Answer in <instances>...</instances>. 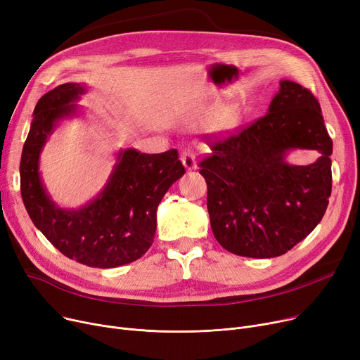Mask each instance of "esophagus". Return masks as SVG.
Returning a JSON list of instances; mask_svg holds the SVG:
<instances>
[{
  "instance_id": "1",
  "label": "esophagus",
  "mask_w": 360,
  "mask_h": 360,
  "mask_svg": "<svg viewBox=\"0 0 360 360\" xmlns=\"http://www.w3.org/2000/svg\"><path fill=\"white\" fill-rule=\"evenodd\" d=\"M181 162L187 169H193L196 167V155L195 152L189 148H186L181 150Z\"/></svg>"
}]
</instances>
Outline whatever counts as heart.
<instances>
[{
  "label": "heart",
  "mask_w": 360,
  "mask_h": 360,
  "mask_svg": "<svg viewBox=\"0 0 360 360\" xmlns=\"http://www.w3.org/2000/svg\"><path fill=\"white\" fill-rule=\"evenodd\" d=\"M208 118H212V114H211V115H210V117H208Z\"/></svg>",
  "instance_id": "1"
}]
</instances>
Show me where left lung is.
Here are the masks:
<instances>
[{
    "mask_svg": "<svg viewBox=\"0 0 360 360\" xmlns=\"http://www.w3.org/2000/svg\"><path fill=\"white\" fill-rule=\"evenodd\" d=\"M199 161L207 207L218 243L248 258H276L295 248L322 219L331 196L333 141L318 99L283 80L268 114L212 134ZM315 148L309 166H290V148Z\"/></svg>",
    "mask_w": 360,
    "mask_h": 360,
    "instance_id": "8db88e82",
    "label": "left lung"
}]
</instances>
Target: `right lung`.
Wrapping results in <instances>:
<instances>
[{"label": "right lung", "instance_id": "add662e5", "mask_svg": "<svg viewBox=\"0 0 360 360\" xmlns=\"http://www.w3.org/2000/svg\"><path fill=\"white\" fill-rule=\"evenodd\" d=\"M83 94L79 83H64L35 107L20 160V192L33 224L63 255L94 268H114L142 258L153 243L157 208L184 174L177 149L162 153H120V162L102 193L79 211L57 208L46 196L39 173L41 149L58 118L72 114Z\"/></svg>", "mask_w": 360, "mask_h": 360}]
</instances>
